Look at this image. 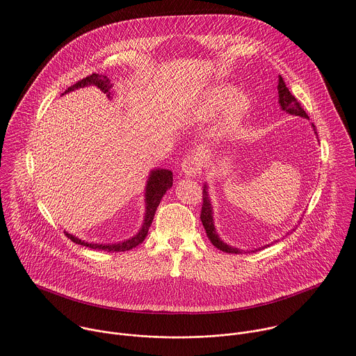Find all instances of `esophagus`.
Returning <instances> with one entry per match:
<instances>
[{"label": "esophagus", "mask_w": 356, "mask_h": 356, "mask_svg": "<svg viewBox=\"0 0 356 356\" xmlns=\"http://www.w3.org/2000/svg\"><path fill=\"white\" fill-rule=\"evenodd\" d=\"M201 169H202V161L197 154H188L184 156L181 162V170L184 172V175L194 177L201 173Z\"/></svg>", "instance_id": "esophagus-1"}]
</instances>
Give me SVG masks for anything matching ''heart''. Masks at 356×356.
<instances>
[{"label": "heart", "mask_w": 356, "mask_h": 356, "mask_svg": "<svg viewBox=\"0 0 356 356\" xmlns=\"http://www.w3.org/2000/svg\"><path fill=\"white\" fill-rule=\"evenodd\" d=\"M232 94V88L226 87V86H220L213 88L208 97L205 98V101L202 102V105L198 109V115L201 118H208L211 115H213L216 111H219L229 99ZM247 109V99L244 95H237L234 97L227 108V120H234L238 116H241L244 113V111Z\"/></svg>", "instance_id": "b5f03b06"}]
</instances>
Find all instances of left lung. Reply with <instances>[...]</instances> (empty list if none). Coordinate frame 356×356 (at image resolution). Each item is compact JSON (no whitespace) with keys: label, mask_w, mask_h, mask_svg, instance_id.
I'll return each instance as SVG.
<instances>
[{"label":"left lung","mask_w":356,"mask_h":356,"mask_svg":"<svg viewBox=\"0 0 356 356\" xmlns=\"http://www.w3.org/2000/svg\"><path fill=\"white\" fill-rule=\"evenodd\" d=\"M277 90H279V102L282 105V109L291 113V115H297V116H302V118H308L305 109L302 108V105L300 104V101L290 92V90L287 88L283 77L280 76L279 77V86H277ZM314 126V124H312ZM314 130L316 133V129L314 126ZM201 222L205 227V232H207V236L209 237V240L212 241V244L225 251V252H229V254H238L240 250L237 248H233V247H229L227 244H225L216 234L215 232V226H213V218H212V208H211V202H209V197H208V191H207V187H204L202 190V208H201Z\"/></svg>","instance_id":"obj_1"}]
</instances>
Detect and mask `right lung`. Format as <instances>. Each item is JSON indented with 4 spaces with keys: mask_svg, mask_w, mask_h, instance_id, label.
<instances>
[{
    "mask_svg": "<svg viewBox=\"0 0 356 356\" xmlns=\"http://www.w3.org/2000/svg\"><path fill=\"white\" fill-rule=\"evenodd\" d=\"M86 86H95L97 88H99L104 94H106L108 97L111 95L109 90L112 87L109 79L104 74H99V73H91L88 74L87 77L79 80L77 83H74L73 86L67 87V90L65 91L69 92V91H73L76 88H80V87H86ZM173 184V173L168 169H156V170H152L151 175H149V179H148V183H147V190H145V201H147V211H145V218H144V223H143V227L141 230L130 240H126L123 243H119V244H88V243H84L81 240H79L77 237L69 234L65 232L66 237L70 238L73 243L76 244H80V245H84V247H88L91 250H98V251H108V252H124V251H129L134 247H137L138 244H141L144 241V238L147 237V233H148V229L154 220V215H155V211L163 197V194L172 187Z\"/></svg>",
    "mask_w": 356,
    "mask_h": 356,
    "instance_id": "add662e5",
    "label": "right lung"
}]
</instances>
